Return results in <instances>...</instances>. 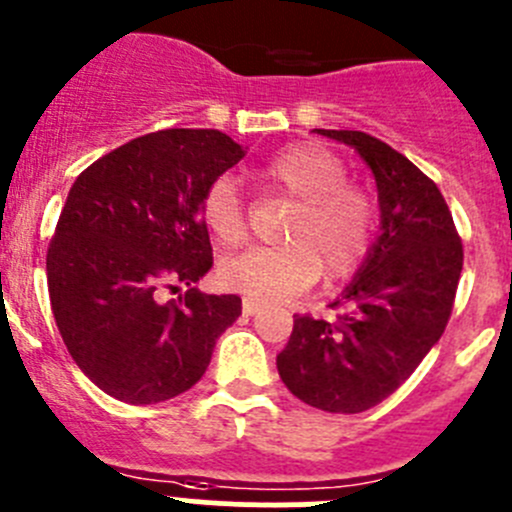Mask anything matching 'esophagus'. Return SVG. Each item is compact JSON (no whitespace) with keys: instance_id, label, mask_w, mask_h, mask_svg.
Here are the masks:
<instances>
[{"instance_id":"34e87169","label":"esophagus","mask_w":512,"mask_h":512,"mask_svg":"<svg viewBox=\"0 0 512 512\" xmlns=\"http://www.w3.org/2000/svg\"><path fill=\"white\" fill-rule=\"evenodd\" d=\"M261 307H264V304L256 302V299H243V314H248V317L256 312H261Z\"/></svg>"}]
</instances>
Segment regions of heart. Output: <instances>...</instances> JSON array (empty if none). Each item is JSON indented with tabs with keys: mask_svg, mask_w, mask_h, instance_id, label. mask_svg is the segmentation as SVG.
Wrapping results in <instances>:
<instances>
[{
	"mask_svg": "<svg viewBox=\"0 0 512 512\" xmlns=\"http://www.w3.org/2000/svg\"><path fill=\"white\" fill-rule=\"evenodd\" d=\"M269 190L297 200L284 233L287 248H251L220 264V281L231 292L259 302H284L327 281L350 279L368 259L378 210L373 198L350 185L348 164L325 144H289L259 167ZM205 228L220 246H236L246 236L243 200L231 177H218L200 203Z\"/></svg>",
	"mask_w": 512,
	"mask_h": 512,
	"instance_id": "1",
	"label": "heart"
}]
</instances>
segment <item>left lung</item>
I'll return each instance as SVG.
<instances>
[{
  "instance_id": "8db88e82",
  "label": "left lung",
  "mask_w": 512,
  "mask_h": 512,
  "mask_svg": "<svg viewBox=\"0 0 512 512\" xmlns=\"http://www.w3.org/2000/svg\"><path fill=\"white\" fill-rule=\"evenodd\" d=\"M363 157L378 185L381 236L345 292L335 322L294 317L276 355L281 381L327 414H360L391 396L442 337L462 241L442 192L414 162L363 131L317 129Z\"/></svg>"
}]
</instances>
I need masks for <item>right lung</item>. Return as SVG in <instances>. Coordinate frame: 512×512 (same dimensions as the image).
<instances>
[{
    "instance_id": "1",
    "label": "right lung",
    "mask_w": 512,
    "mask_h": 512,
    "mask_svg": "<svg viewBox=\"0 0 512 512\" xmlns=\"http://www.w3.org/2000/svg\"><path fill=\"white\" fill-rule=\"evenodd\" d=\"M218 129L131 139L83 170L48 248L50 307L75 365L119 401L175 398L203 378L215 340L241 314L236 294L158 292L213 266L203 192L243 159Z\"/></svg>"
}]
</instances>
